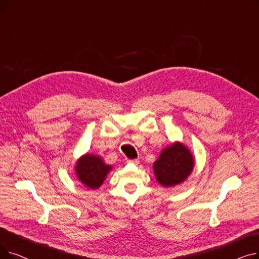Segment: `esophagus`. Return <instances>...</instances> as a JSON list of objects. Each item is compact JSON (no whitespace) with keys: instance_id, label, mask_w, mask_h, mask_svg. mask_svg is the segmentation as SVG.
I'll return each mask as SVG.
<instances>
[{"instance_id":"1","label":"esophagus","mask_w":259,"mask_h":259,"mask_svg":"<svg viewBox=\"0 0 259 259\" xmlns=\"http://www.w3.org/2000/svg\"><path fill=\"white\" fill-rule=\"evenodd\" d=\"M127 162H128V164H135V165H138L139 162H140V160H139V159H127Z\"/></svg>"}]
</instances>
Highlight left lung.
<instances>
[{
  "label": "left lung",
  "instance_id": "8db88e82",
  "mask_svg": "<svg viewBox=\"0 0 259 259\" xmlns=\"http://www.w3.org/2000/svg\"><path fill=\"white\" fill-rule=\"evenodd\" d=\"M194 157L191 151L182 143L162 149L154 161L153 172L156 182L162 187L170 188L184 183L194 168Z\"/></svg>",
  "mask_w": 259,
  "mask_h": 259
}]
</instances>
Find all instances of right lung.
Masks as SVG:
<instances>
[{
	"label": "right lung",
	"instance_id": "obj_1",
	"mask_svg": "<svg viewBox=\"0 0 259 259\" xmlns=\"http://www.w3.org/2000/svg\"><path fill=\"white\" fill-rule=\"evenodd\" d=\"M112 166L107 165L104 159L90 153L81 155L75 164V174L77 180L89 189L100 188L106 180Z\"/></svg>",
	"mask_w": 259,
	"mask_h": 259
}]
</instances>
